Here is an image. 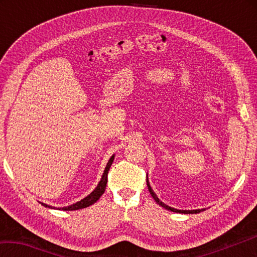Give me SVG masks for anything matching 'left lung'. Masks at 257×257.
<instances>
[{
	"mask_svg": "<svg viewBox=\"0 0 257 257\" xmlns=\"http://www.w3.org/2000/svg\"><path fill=\"white\" fill-rule=\"evenodd\" d=\"M146 182H147V187H149V191L151 193L152 197H153V198L155 199V202L158 203L160 206L164 207L165 210L171 211V212H176V213H184V214H196V213H199V212L204 211V208H198V210H178V208L169 206V205H167V204H164L162 201H160V198L158 197V195H156V194L154 193V190L152 189V187H151V185H150V181H149V177H147Z\"/></svg>",
	"mask_w": 257,
	"mask_h": 257,
	"instance_id": "left-lung-1",
	"label": "left lung"
}]
</instances>
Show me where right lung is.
Instances as JSON below:
<instances>
[{
	"label": "right lung",
	"instance_id": "1",
	"mask_svg": "<svg viewBox=\"0 0 257 257\" xmlns=\"http://www.w3.org/2000/svg\"><path fill=\"white\" fill-rule=\"evenodd\" d=\"M113 160H114V154L111 156L110 160H108V162L106 163L105 170H104L101 180H99V182L97 184L96 188H95L89 195H87L85 198L80 199V201H78L77 203L71 204V205L63 206V207H54V206L47 205V204H45V203H42V202H40V203L45 207L58 208V210H63V211H76V210H80V208H85V207H88L90 205H93L95 202L98 201L99 197L102 196L104 191H105V187H106V184H107V173H108V170H110Z\"/></svg>",
	"mask_w": 257,
	"mask_h": 257
}]
</instances>
